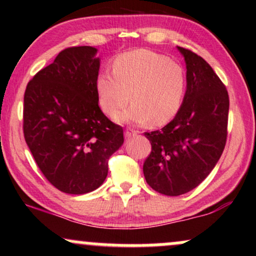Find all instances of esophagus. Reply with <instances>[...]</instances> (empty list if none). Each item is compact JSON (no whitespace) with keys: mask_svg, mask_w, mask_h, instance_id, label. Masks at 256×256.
<instances>
[{"mask_svg":"<svg viewBox=\"0 0 256 256\" xmlns=\"http://www.w3.org/2000/svg\"><path fill=\"white\" fill-rule=\"evenodd\" d=\"M138 132L133 130V129H127V130L124 132V136L126 138H130V136H134V135H136Z\"/></svg>","mask_w":256,"mask_h":256,"instance_id":"esophagus-1","label":"esophagus"}]
</instances>
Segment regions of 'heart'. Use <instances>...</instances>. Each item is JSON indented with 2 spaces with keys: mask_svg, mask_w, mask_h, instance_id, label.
<instances>
[{
  "mask_svg": "<svg viewBox=\"0 0 256 256\" xmlns=\"http://www.w3.org/2000/svg\"><path fill=\"white\" fill-rule=\"evenodd\" d=\"M185 88L182 66L148 50L118 56L112 62V74L100 72L96 80L100 106L106 115L116 116L130 100L133 104L118 116L120 121L154 126L166 124L176 118Z\"/></svg>",
  "mask_w": 256,
  "mask_h": 256,
  "instance_id": "obj_1",
  "label": "heart"
}]
</instances>
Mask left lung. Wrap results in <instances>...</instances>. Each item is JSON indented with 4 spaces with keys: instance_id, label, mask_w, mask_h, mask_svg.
Here are the masks:
<instances>
[{
    "instance_id": "obj_1",
    "label": "left lung",
    "mask_w": 256,
    "mask_h": 256,
    "mask_svg": "<svg viewBox=\"0 0 256 256\" xmlns=\"http://www.w3.org/2000/svg\"><path fill=\"white\" fill-rule=\"evenodd\" d=\"M186 64V92L168 124L144 133L152 152L144 164L147 184L159 194L180 196L210 174L226 141L229 96L212 68L178 46Z\"/></svg>"
}]
</instances>
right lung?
<instances>
[{"instance_id": "obj_1", "label": "right lung", "mask_w": 256, "mask_h": 256, "mask_svg": "<svg viewBox=\"0 0 256 256\" xmlns=\"http://www.w3.org/2000/svg\"><path fill=\"white\" fill-rule=\"evenodd\" d=\"M96 54L91 46L68 47L24 91V140L47 180L65 194L98 188L124 140L98 106Z\"/></svg>"}]
</instances>
